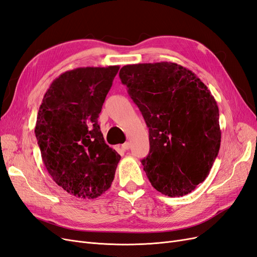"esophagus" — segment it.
Returning <instances> with one entry per match:
<instances>
[{"label":"esophagus","instance_id":"1","mask_svg":"<svg viewBox=\"0 0 257 257\" xmlns=\"http://www.w3.org/2000/svg\"><path fill=\"white\" fill-rule=\"evenodd\" d=\"M121 149L124 150V151L128 150V149H130V143H124V144L121 146Z\"/></svg>","mask_w":257,"mask_h":257}]
</instances>
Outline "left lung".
I'll list each match as a JSON object with an SVG mask.
<instances>
[{
    "label": "left lung",
    "mask_w": 257,
    "mask_h": 257,
    "mask_svg": "<svg viewBox=\"0 0 257 257\" xmlns=\"http://www.w3.org/2000/svg\"><path fill=\"white\" fill-rule=\"evenodd\" d=\"M120 79L149 127L142 163L153 188L180 197L205 181L221 145L219 107L206 84L172 62L123 66Z\"/></svg>",
    "instance_id": "8db88e82"
}]
</instances>
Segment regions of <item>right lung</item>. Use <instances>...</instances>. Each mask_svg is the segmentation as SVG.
Returning a JSON list of instances; mask_svg holds the SVG:
<instances>
[{
  "mask_svg": "<svg viewBox=\"0 0 257 257\" xmlns=\"http://www.w3.org/2000/svg\"><path fill=\"white\" fill-rule=\"evenodd\" d=\"M120 66L78 67L50 84L38 110L35 136L49 175L78 198L110 188L120 155L100 132L97 118Z\"/></svg>",
  "mask_w": 257,
  "mask_h": 257,
  "instance_id": "add662e5",
  "label": "right lung"
}]
</instances>
